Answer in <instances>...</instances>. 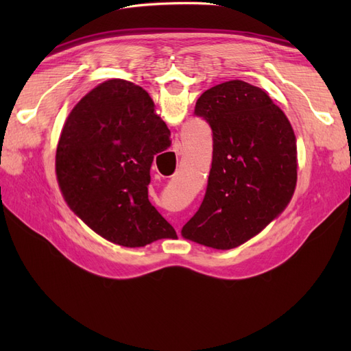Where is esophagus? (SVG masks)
Returning <instances> with one entry per match:
<instances>
[{
    "label": "esophagus",
    "instance_id": "1",
    "mask_svg": "<svg viewBox=\"0 0 351 351\" xmlns=\"http://www.w3.org/2000/svg\"><path fill=\"white\" fill-rule=\"evenodd\" d=\"M173 152L177 155V156H180V155H183V147H182V143L180 142H176L174 143V146H173ZM180 228V227H178ZM178 231V234H180V230H177Z\"/></svg>",
    "mask_w": 351,
    "mask_h": 351
}]
</instances>
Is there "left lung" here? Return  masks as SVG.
Listing matches in <instances>:
<instances>
[{"label":"left lung","mask_w":351,"mask_h":351,"mask_svg":"<svg viewBox=\"0 0 351 351\" xmlns=\"http://www.w3.org/2000/svg\"><path fill=\"white\" fill-rule=\"evenodd\" d=\"M195 115L212 129L214 149L205 197L182 236L234 249L289 205L297 182L295 136L268 95L243 80L205 90Z\"/></svg>","instance_id":"left-lung-1"}]
</instances>
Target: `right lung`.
Returning a JSON list of instances; mask_svg holds the SVG:
<instances>
[{"label":"right lung","instance_id":"add662e5","mask_svg":"<svg viewBox=\"0 0 351 351\" xmlns=\"http://www.w3.org/2000/svg\"><path fill=\"white\" fill-rule=\"evenodd\" d=\"M149 93L123 79L101 83L67 117L57 146L58 184L71 210L125 247L176 237L147 197L154 156L171 146Z\"/></svg>","mask_w":351,"mask_h":351}]
</instances>
